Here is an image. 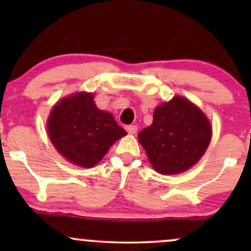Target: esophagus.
<instances>
[{"instance_id":"obj_1","label":"esophagus","mask_w":251,"mask_h":251,"mask_svg":"<svg viewBox=\"0 0 251 251\" xmlns=\"http://www.w3.org/2000/svg\"><path fill=\"white\" fill-rule=\"evenodd\" d=\"M125 128H126V131L131 134H134L138 129V127L135 125H127V126H125Z\"/></svg>"}]
</instances>
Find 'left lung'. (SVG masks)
<instances>
[{"label":"left lung","instance_id":"1","mask_svg":"<svg viewBox=\"0 0 251 251\" xmlns=\"http://www.w3.org/2000/svg\"><path fill=\"white\" fill-rule=\"evenodd\" d=\"M211 126L200 108L181 97L154 109L153 122L138 139L159 174L175 175L195 165L208 149Z\"/></svg>","mask_w":251,"mask_h":251}]
</instances>
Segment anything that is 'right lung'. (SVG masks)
Instances as JSON below:
<instances>
[{
	"label": "right lung",
	"instance_id": "add662e5",
	"mask_svg": "<svg viewBox=\"0 0 251 251\" xmlns=\"http://www.w3.org/2000/svg\"><path fill=\"white\" fill-rule=\"evenodd\" d=\"M93 99L83 92L65 98L48 118L53 145L66 159L83 168L99 163L113 143L126 134L113 116L98 108Z\"/></svg>",
	"mask_w": 251,
	"mask_h": 251
}]
</instances>
